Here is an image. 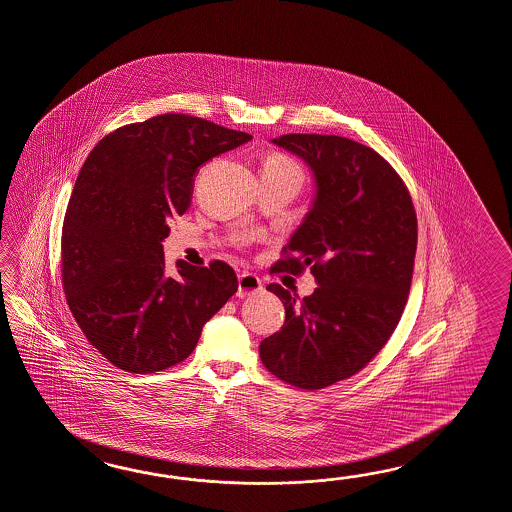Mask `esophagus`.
I'll return each instance as SVG.
<instances>
[{
  "instance_id": "obj_1",
  "label": "esophagus",
  "mask_w": 512,
  "mask_h": 512,
  "mask_svg": "<svg viewBox=\"0 0 512 512\" xmlns=\"http://www.w3.org/2000/svg\"><path fill=\"white\" fill-rule=\"evenodd\" d=\"M261 290V279L257 275L250 274V272L238 275V298H248L251 294H257Z\"/></svg>"
}]
</instances>
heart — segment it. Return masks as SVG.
I'll use <instances>...</instances> for the list:
<instances>
[{"mask_svg": "<svg viewBox=\"0 0 512 512\" xmlns=\"http://www.w3.org/2000/svg\"><path fill=\"white\" fill-rule=\"evenodd\" d=\"M262 172H275V174H300V166L294 163L287 155L272 153L266 157L262 164Z\"/></svg>", "mask_w": 512, "mask_h": 512, "instance_id": "obj_1", "label": "heart"}]
</instances>
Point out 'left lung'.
Segmentation results:
<instances>
[{
    "instance_id": "left-lung-1",
    "label": "left lung",
    "mask_w": 512,
    "mask_h": 512,
    "mask_svg": "<svg viewBox=\"0 0 512 512\" xmlns=\"http://www.w3.org/2000/svg\"><path fill=\"white\" fill-rule=\"evenodd\" d=\"M275 146L311 168L314 198L275 272L311 268V296L285 305L281 331L261 342V361L288 385L318 390L357 374L394 333L411 290L418 224L411 196L372 148L335 135H283Z\"/></svg>"
}]
</instances>
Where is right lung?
Here are the masks:
<instances>
[{
    "label": "right lung",
    "mask_w": 512,
    "mask_h": 512,
    "mask_svg": "<svg viewBox=\"0 0 512 512\" xmlns=\"http://www.w3.org/2000/svg\"><path fill=\"white\" fill-rule=\"evenodd\" d=\"M251 140L188 114H161L101 138L77 175L61 259L68 307L88 342L129 374L185 361L235 292V270L164 264L168 220L185 214L194 175Z\"/></svg>",
    "instance_id": "right-lung-1"
}]
</instances>
